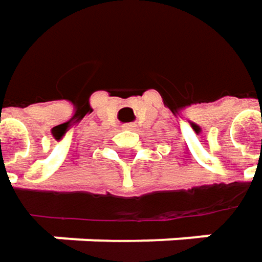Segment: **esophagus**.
Masks as SVG:
<instances>
[{"mask_svg":"<svg viewBox=\"0 0 262 262\" xmlns=\"http://www.w3.org/2000/svg\"><path fill=\"white\" fill-rule=\"evenodd\" d=\"M123 128H125V129H131V128H133V125H125Z\"/></svg>","mask_w":262,"mask_h":262,"instance_id":"esophagus-1","label":"esophagus"}]
</instances>
